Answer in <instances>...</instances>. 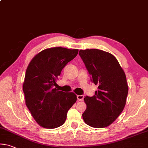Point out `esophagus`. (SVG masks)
<instances>
[{
    "label": "esophagus",
    "instance_id": "34e87169",
    "mask_svg": "<svg viewBox=\"0 0 148 148\" xmlns=\"http://www.w3.org/2000/svg\"><path fill=\"white\" fill-rule=\"evenodd\" d=\"M77 99L79 101H83L84 100V95H77Z\"/></svg>",
    "mask_w": 148,
    "mask_h": 148
}]
</instances>
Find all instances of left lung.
Returning <instances> with one entry per match:
<instances>
[{
    "mask_svg": "<svg viewBox=\"0 0 148 148\" xmlns=\"http://www.w3.org/2000/svg\"><path fill=\"white\" fill-rule=\"evenodd\" d=\"M91 81L98 85L92 97L86 96L87 105L82 114L87 125L105 128L116 120L125 108L128 87L125 72L112 54L99 49L80 50Z\"/></svg>",
    "mask_w": 148,
    "mask_h": 148,
    "instance_id": "obj_1",
    "label": "left lung"
}]
</instances>
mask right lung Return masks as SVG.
<instances>
[{"label": "right lung", "mask_w": 148, "mask_h": 148, "mask_svg": "<svg viewBox=\"0 0 148 148\" xmlns=\"http://www.w3.org/2000/svg\"><path fill=\"white\" fill-rule=\"evenodd\" d=\"M78 53V49H47L28 65L23 84L25 105L42 127L51 129L62 125L68 111L76 101L74 93L59 91L54 86L62 70Z\"/></svg>", "instance_id": "add662e5"}]
</instances>
